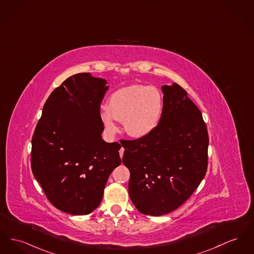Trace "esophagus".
<instances>
[{"label":"esophagus","instance_id":"obj_1","mask_svg":"<svg viewBox=\"0 0 254 254\" xmlns=\"http://www.w3.org/2000/svg\"><path fill=\"white\" fill-rule=\"evenodd\" d=\"M124 151H125V149L124 148H121V149L119 150L120 156H121V158L123 157V155H124Z\"/></svg>","mask_w":254,"mask_h":254}]
</instances>
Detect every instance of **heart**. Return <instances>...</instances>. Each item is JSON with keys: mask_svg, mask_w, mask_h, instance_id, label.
I'll return each instance as SVG.
<instances>
[{"mask_svg": "<svg viewBox=\"0 0 254 254\" xmlns=\"http://www.w3.org/2000/svg\"><path fill=\"white\" fill-rule=\"evenodd\" d=\"M163 107V96L156 87L134 84L112 93L100 115L108 133L118 130L115 121H123L128 134L141 138L156 128Z\"/></svg>", "mask_w": 254, "mask_h": 254, "instance_id": "heart-1", "label": "heart"}]
</instances>
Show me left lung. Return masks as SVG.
<instances>
[{
	"label": "left lung",
	"instance_id": "8db88e82",
	"mask_svg": "<svg viewBox=\"0 0 254 254\" xmlns=\"http://www.w3.org/2000/svg\"><path fill=\"white\" fill-rule=\"evenodd\" d=\"M164 107L156 128L124 141L123 163L128 168V194L139 212L170 213L184 203L205 177L207 127L197 106L179 84L163 85Z\"/></svg>",
	"mask_w": 254,
	"mask_h": 254
}]
</instances>
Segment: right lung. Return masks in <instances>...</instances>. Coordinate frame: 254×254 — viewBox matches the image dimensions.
<instances>
[{"mask_svg": "<svg viewBox=\"0 0 254 254\" xmlns=\"http://www.w3.org/2000/svg\"><path fill=\"white\" fill-rule=\"evenodd\" d=\"M106 83L89 73L68 77L46 101L32 136V174L51 203L71 215L100 205L107 179L121 164V145L102 138Z\"/></svg>", "mask_w": 254, "mask_h": 254, "instance_id": "add662e5", "label": "right lung"}]
</instances>
